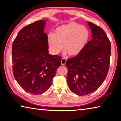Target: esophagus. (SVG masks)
I'll return each instance as SVG.
<instances>
[{"mask_svg":"<svg viewBox=\"0 0 121 121\" xmlns=\"http://www.w3.org/2000/svg\"><path fill=\"white\" fill-rule=\"evenodd\" d=\"M66 60L65 58H62V60H61V64H62V65H64L65 64H66Z\"/></svg>","mask_w":121,"mask_h":121,"instance_id":"1","label":"esophagus"}]
</instances>
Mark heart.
I'll use <instances>...</instances> for the list:
<instances>
[{"label":"heart","instance_id":"b5f03b06","mask_svg":"<svg viewBox=\"0 0 121 121\" xmlns=\"http://www.w3.org/2000/svg\"><path fill=\"white\" fill-rule=\"evenodd\" d=\"M90 37L88 29L76 23L62 25L55 29L48 38L51 52L57 55L62 50L69 56L80 54L87 44Z\"/></svg>","mask_w":121,"mask_h":121}]
</instances>
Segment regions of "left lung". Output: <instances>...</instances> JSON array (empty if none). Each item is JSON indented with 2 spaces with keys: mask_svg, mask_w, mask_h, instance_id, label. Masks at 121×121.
<instances>
[{
  "mask_svg": "<svg viewBox=\"0 0 121 121\" xmlns=\"http://www.w3.org/2000/svg\"><path fill=\"white\" fill-rule=\"evenodd\" d=\"M87 23L92 31V39L80 54L69 58L66 62L69 88L79 96L98 90L105 80L109 68V39L101 28L90 22Z\"/></svg>",
  "mask_w": 121,
  "mask_h": 121,
  "instance_id": "1",
  "label": "left lung"
}]
</instances>
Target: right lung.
<instances>
[{"instance_id":"obj_1","label":"right lung","mask_w":121,"mask_h":121,"mask_svg":"<svg viewBox=\"0 0 121 121\" xmlns=\"http://www.w3.org/2000/svg\"><path fill=\"white\" fill-rule=\"evenodd\" d=\"M45 21L23 27L12 44L14 77L23 90L34 95L42 94L50 87L62 59L48 53Z\"/></svg>"}]
</instances>
